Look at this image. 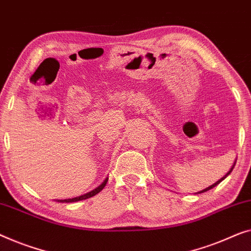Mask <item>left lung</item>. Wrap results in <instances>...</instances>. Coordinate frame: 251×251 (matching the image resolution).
Here are the masks:
<instances>
[{
	"label": "left lung",
	"instance_id": "1",
	"mask_svg": "<svg viewBox=\"0 0 251 251\" xmlns=\"http://www.w3.org/2000/svg\"><path fill=\"white\" fill-rule=\"evenodd\" d=\"M235 163H237V159H235V162H234V164L233 165H232V168L230 169V171H228V172L226 173V174H225V176L222 177V179H220L219 181H216V182L215 183H214V184H212V186H209V187H207L206 189H204V190H201V191H199V192H197V194H202V192H206L207 190H210V189H212V188H214V187H215V186H217V184H219L220 182H221V181H222V180H224L225 179V177H226L227 176H228V174H230L231 172H232V170H233V168H234V165H235Z\"/></svg>",
	"mask_w": 251,
	"mask_h": 251
}]
</instances>
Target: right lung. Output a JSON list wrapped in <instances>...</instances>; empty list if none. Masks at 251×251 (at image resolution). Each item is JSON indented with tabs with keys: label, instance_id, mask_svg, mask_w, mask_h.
<instances>
[{
	"label": "right lung",
	"instance_id": "add662e5",
	"mask_svg": "<svg viewBox=\"0 0 251 251\" xmlns=\"http://www.w3.org/2000/svg\"><path fill=\"white\" fill-rule=\"evenodd\" d=\"M107 180H108V177H106V179H105V180L103 181V183L100 184V186L97 187L96 189H94V190L87 192V194H85V195L79 196V197H75V198H70V199H64V201H61V202H75V201H83V199H88V198L93 197V196L97 195V194H99V192H100L101 190H103V188H104L105 186H106Z\"/></svg>",
	"mask_w": 251,
	"mask_h": 251
}]
</instances>
